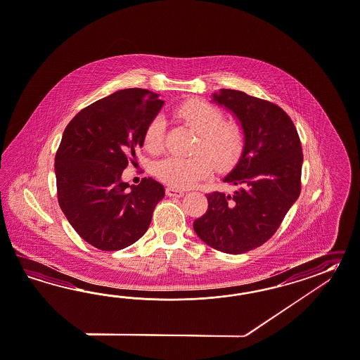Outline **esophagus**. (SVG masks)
I'll return each instance as SVG.
<instances>
[{
  "label": "esophagus",
  "mask_w": 360,
  "mask_h": 360,
  "mask_svg": "<svg viewBox=\"0 0 360 360\" xmlns=\"http://www.w3.org/2000/svg\"><path fill=\"white\" fill-rule=\"evenodd\" d=\"M166 194L168 197H183L184 195V191H180V189H176L172 186H168L166 189Z\"/></svg>",
  "instance_id": "esophagus-1"
}]
</instances>
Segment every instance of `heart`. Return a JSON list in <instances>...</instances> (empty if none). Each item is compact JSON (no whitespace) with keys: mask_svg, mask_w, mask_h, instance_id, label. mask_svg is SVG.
Here are the masks:
<instances>
[{"mask_svg":"<svg viewBox=\"0 0 360 360\" xmlns=\"http://www.w3.org/2000/svg\"><path fill=\"white\" fill-rule=\"evenodd\" d=\"M174 115L198 134L194 151H202L208 158L202 154L191 158H163L154 166V174L160 181L172 188L184 189L209 175L212 165L224 168L235 162L243 148V130L232 121H223V112L219 107L206 101L193 99L177 105ZM163 139L165 120L157 116L145 129L143 145L150 153H158L163 146Z\"/></svg>","mask_w":360,"mask_h":360,"instance_id":"1","label":"heart"}]
</instances>
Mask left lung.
Segmentation results:
<instances>
[{
    "label": "left lung",
    "mask_w": 360,
    "mask_h": 360,
    "mask_svg": "<svg viewBox=\"0 0 360 360\" xmlns=\"http://www.w3.org/2000/svg\"><path fill=\"white\" fill-rule=\"evenodd\" d=\"M212 102L232 112L243 128L239 162L223 177L239 189L207 194V210L193 229L212 248L240 255L270 239L297 200L303 153L294 122L277 104L230 89L212 94Z\"/></svg>",
    "instance_id": "8db88e82"
}]
</instances>
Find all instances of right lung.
<instances>
[{
    "instance_id": "add662e5",
    "label": "right lung",
    "mask_w": 360,
    "mask_h": 360,
    "mask_svg": "<svg viewBox=\"0 0 360 360\" xmlns=\"http://www.w3.org/2000/svg\"><path fill=\"white\" fill-rule=\"evenodd\" d=\"M163 104L158 94L125 89L83 108L65 128L55 158L58 205L95 248L120 250L136 243L165 197V186L151 177L139 185L121 180Z\"/></svg>"
}]
</instances>
